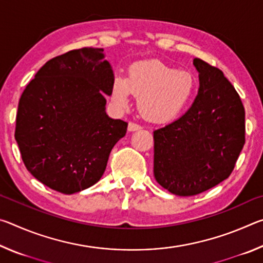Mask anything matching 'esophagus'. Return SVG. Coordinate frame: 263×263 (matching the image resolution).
I'll use <instances>...</instances> for the list:
<instances>
[{
  "label": "esophagus",
  "mask_w": 263,
  "mask_h": 263,
  "mask_svg": "<svg viewBox=\"0 0 263 263\" xmlns=\"http://www.w3.org/2000/svg\"><path fill=\"white\" fill-rule=\"evenodd\" d=\"M140 128H141V125H139V124L133 123V122L128 123V131H137V130H140Z\"/></svg>",
  "instance_id": "34e87169"
}]
</instances>
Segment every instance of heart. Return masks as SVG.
Listing matches in <instances>:
<instances>
[{
  "label": "heart",
  "instance_id": "b5f03b06",
  "mask_svg": "<svg viewBox=\"0 0 263 263\" xmlns=\"http://www.w3.org/2000/svg\"><path fill=\"white\" fill-rule=\"evenodd\" d=\"M194 75L175 69L159 60L138 61L130 66L126 78L116 77L111 84V99L126 106L130 95L138 99V108L146 119L164 123L182 114L195 94Z\"/></svg>",
  "mask_w": 263,
  "mask_h": 263
}]
</instances>
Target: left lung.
<instances>
[{"label": "left lung", "instance_id": "1", "mask_svg": "<svg viewBox=\"0 0 263 263\" xmlns=\"http://www.w3.org/2000/svg\"><path fill=\"white\" fill-rule=\"evenodd\" d=\"M199 89L186 112L154 131V176L177 196H194L228 179L245 144V108L219 68L196 58Z\"/></svg>", "mask_w": 263, "mask_h": 263}]
</instances>
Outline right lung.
Returning a JSON list of instances; mask_svg holds the SVG:
<instances>
[{
	"instance_id": "right-lung-1",
	"label": "right lung",
	"mask_w": 263,
	"mask_h": 263,
	"mask_svg": "<svg viewBox=\"0 0 263 263\" xmlns=\"http://www.w3.org/2000/svg\"><path fill=\"white\" fill-rule=\"evenodd\" d=\"M103 48L48 60L24 89L15 139L28 171L43 184L74 194L99 182L127 123L105 114L114 73Z\"/></svg>"
}]
</instances>
